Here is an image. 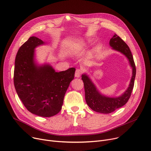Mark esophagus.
Instances as JSON below:
<instances>
[{"mask_svg": "<svg viewBox=\"0 0 151 151\" xmlns=\"http://www.w3.org/2000/svg\"><path fill=\"white\" fill-rule=\"evenodd\" d=\"M82 73V70L81 69H76L75 73V77L77 78H79Z\"/></svg>", "mask_w": 151, "mask_h": 151, "instance_id": "34e87169", "label": "esophagus"}]
</instances>
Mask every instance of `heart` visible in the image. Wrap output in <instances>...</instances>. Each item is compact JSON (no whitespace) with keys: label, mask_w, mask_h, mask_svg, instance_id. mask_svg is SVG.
Returning <instances> with one entry per match:
<instances>
[{"label":"heart","mask_w":151,"mask_h":151,"mask_svg":"<svg viewBox=\"0 0 151 151\" xmlns=\"http://www.w3.org/2000/svg\"><path fill=\"white\" fill-rule=\"evenodd\" d=\"M76 51V48H75V46H74V47L73 48V49H71V51H70V52H73L74 51Z\"/></svg>","instance_id":"obj_1"}]
</instances>
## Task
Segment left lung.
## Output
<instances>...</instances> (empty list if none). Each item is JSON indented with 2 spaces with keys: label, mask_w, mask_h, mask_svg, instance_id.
I'll use <instances>...</instances> for the list:
<instances>
[{
  "label": "left lung",
  "mask_w": 151,
  "mask_h": 151,
  "mask_svg": "<svg viewBox=\"0 0 151 151\" xmlns=\"http://www.w3.org/2000/svg\"><path fill=\"white\" fill-rule=\"evenodd\" d=\"M109 46L112 50L120 52L126 56L132 69V74L129 87L119 97H108L101 94L89 75L86 73L82 75V79L84 83L85 100L87 105L93 111L103 114L111 113L115 109L124 106L127 102L131 97L134 88L136 74V68L133 56L129 46L117 34H115L110 39Z\"/></svg>",
  "instance_id": "obj_1"
}]
</instances>
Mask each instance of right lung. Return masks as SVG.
I'll return each instance as SVG.
<instances>
[{
  "instance_id": "obj_1",
  "label": "right lung",
  "mask_w": 151,
  "mask_h": 151,
  "mask_svg": "<svg viewBox=\"0 0 151 151\" xmlns=\"http://www.w3.org/2000/svg\"><path fill=\"white\" fill-rule=\"evenodd\" d=\"M45 44L32 36L20 46L15 59L14 84L19 97L28 111L40 117H50L61 110L76 69L56 72L49 63H38L35 49Z\"/></svg>"
}]
</instances>
